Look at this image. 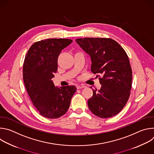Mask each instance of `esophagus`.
<instances>
[{
  "mask_svg": "<svg viewBox=\"0 0 154 154\" xmlns=\"http://www.w3.org/2000/svg\"><path fill=\"white\" fill-rule=\"evenodd\" d=\"M86 86L83 85V84H80V85H78L77 86V89H82V88H85Z\"/></svg>",
  "mask_w": 154,
  "mask_h": 154,
  "instance_id": "1",
  "label": "esophagus"
}]
</instances>
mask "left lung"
I'll list each match as a JSON object with an SVG mask.
<instances>
[{"mask_svg": "<svg viewBox=\"0 0 154 154\" xmlns=\"http://www.w3.org/2000/svg\"><path fill=\"white\" fill-rule=\"evenodd\" d=\"M75 41L90 56L91 72L102 75L100 89L93 90L88 100L90 109L100 118L116 115L127 102L131 88L132 71L125 51L111 38H84Z\"/></svg>", "mask_w": 154, "mask_h": 154, "instance_id": "left-lung-1", "label": "left lung"}]
</instances>
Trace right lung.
Segmentation results:
<instances>
[{
    "label": "right lung",
    "instance_id": "add662e5",
    "mask_svg": "<svg viewBox=\"0 0 154 154\" xmlns=\"http://www.w3.org/2000/svg\"><path fill=\"white\" fill-rule=\"evenodd\" d=\"M72 42L69 39L50 38L33 43L23 64V80L27 92L39 114L56 119L68 110L77 88L75 86H55L51 80L58 69L61 50Z\"/></svg>",
    "mask_w": 154,
    "mask_h": 154
}]
</instances>
